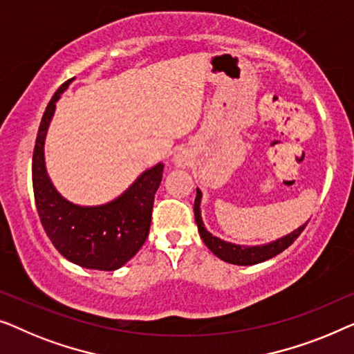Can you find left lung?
<instances>
[{"mask_svg": "<svg viewBox=\"0 0 354 354\" xmlns=\"http://www.w3.org/2000/svg\"><path fill=\"white\" fill-rule=\"evenodd\" d=\"M201 198H202V192L197 189L196 202H194V216H196V223H197L198 232H201L202 241L205 242V245L210 248L218 258H221V260L226 263H232V265L250 266V265H257V263L270 260V258L279 255V253L290 247L308 225L306 223V225L298 227L297 231L287 234L286 237L277 239L274 242L266 243V245H258V247L236 245V243L221 241V239L212 236V234L207 231L201 216Z\"/></svg>", "mask_w": 354, "mask_h": 354, "instance_id": "left-lung-1", "label": "left lung"}]
</instances>
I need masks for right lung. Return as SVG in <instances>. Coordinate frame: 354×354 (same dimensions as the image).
<instances>
[{"label": "right lung", "instance_id": "right-lung-1", "mask_svg": "<svg viewBox=\"0 0 354 354\" xmlns=\"http://www.w3.org/2000/svg\"><path fill=\"white\" fill-rule=\"evenodd\" d=\"M72 80L59 86L39 123L32 160L35 203L49 241L62 257L89 270L113 271L131 260L146 242L163 165L144 171L125 194L106 205L78 207L59 196L48 178L43 146L56 101Z\"/></svg>", "mask_w": 354, "mask_h": 354}]
</instances>
